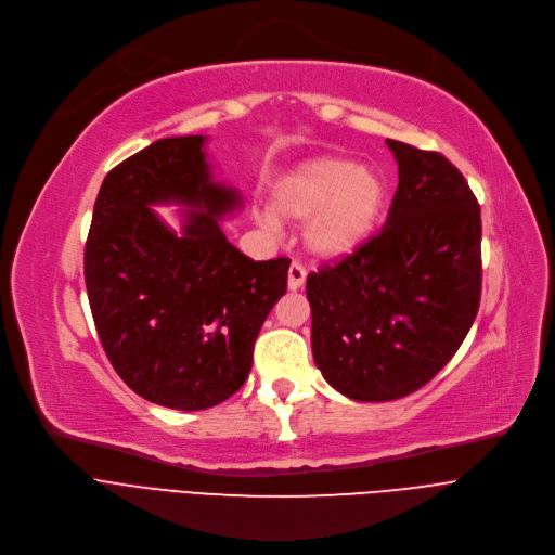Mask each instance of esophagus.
<instances>
[{"label": "esophagus", "mask_w": 555, "mask_h": 555, "mask_svg": "<svg viewBox=\"0 0 555 555\" xmlns=\"http://www.w3.org/2000/svg\"><path fill=\"white\" fill-rule=\"evenodd\" d=\"M304 283H306V268L299 266V262H293L287 270V287L293 289V293H297Z\"/></svg>", "instance_id": "34e87169"}]
</instances>
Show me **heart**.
<instances>
[{"mask_svg": "<svg viewBox=\"0 0 555 555\" xmlns=\"http://www.w3.org/2000/svg\"><path fill=\"white\" fill-rule=\"evenodd\" d=\"M387 186L380 175L341 157H312L270 189V214L260 220L304 222L312 254L337 260L362 247L383 218Z\"/></svg>", "mask_w": 555, "mask_h": 555, "instance_id": "obj_1", "label": "heart"}]
</instances>
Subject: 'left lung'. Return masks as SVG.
Masks as SVG:
<instances>
[{
  "instance_id": "8db88e82",
  "label": "left lung",
  "mask_w": 555,
  "mask_h": 555,
  "mask_svg": "<svg viewBox=\"0 0 555 555\" xmlns=\"http://www.w3.org/2000/svg\"><path fill=\"white\" fill-rule=\"evenodd\" d=\"M398 189L385 227L308 274L312 358L360 402L414 393L468 335L481 299V211L441 153L387 139Z\"/></svg>"
}]
</instances>
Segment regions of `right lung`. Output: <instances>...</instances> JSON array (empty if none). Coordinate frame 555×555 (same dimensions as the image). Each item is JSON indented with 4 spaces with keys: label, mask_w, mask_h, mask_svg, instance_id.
Listing matches in <instances>:
<instances>
[{
    "label": "right lung",
    "mask_w": 555,
    "mask_h": 555,
    "mask_svg": "<svg viewBox=\"0 0 555 555\" xmlns=\"http://www.w3.org/2000/svg\"><path fill=\"white\" fill-rule=\"evenodd\" d=\"M202 134L157 139L101 184L85 245V285L99 339L141 398L209 410L251 371L254 341L287 289V258L251 260L220 220L243 197L214 180ZM182 203V234L151 209Z\"/></svg>",
    "instance_id": "right-lung-1"
}]
</instances>
